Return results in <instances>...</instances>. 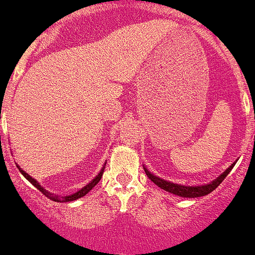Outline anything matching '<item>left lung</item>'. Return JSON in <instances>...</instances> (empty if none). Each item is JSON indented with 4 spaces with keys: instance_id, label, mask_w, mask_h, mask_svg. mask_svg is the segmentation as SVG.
Masks as SVG:
<instances>
[{
    "instance_id": "8db88e82",
    "label": "left lung",
    "mask_w": 255,
    "mask_h": 255,
    "mask_svg": "<svg viewBox=\"0 0 255 255\" xmlns=\"http://www.w3.org/2000/svg\"><path fill=\"white\" fill-rule=\"evenodd\" d=\"M236 161H237V160H236ZM236 161L232 163L229 168H226V171H224L218 178L213 179V181L209 182V183L200 184V186H184V184L173 183V182L166 181V179H162L160 178V177L152 175L145 166H143V167H144V171H145L146 176L150 178V181L154 182L157 187H160V188L163 189V191L172 193V194L178 195V197H182V198H199V197H204V195L213 192L214 189L218 188L220 183H221V182L226 178V176L231 172V170L236 165Z\"/></svg>"
}]
</instances>
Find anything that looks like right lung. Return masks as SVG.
<instances>
[{
	"label": "right lung",
	"mask_w": 255,
	"mask_h": 255,
	"mask_svg": "<svg viewBox=\"0 0 255 255\" xmlns=\"http://www.w3.org/2000/svg\"><path fill=\"white\" fill-rule=\"evenodd\" d=\"M105 165H106V162L104 163V166L101 167L100 172H99L98 175L94 177V178L89 182V183L85 184V186L83 187L82 189H79V191H77L76 193H73V194H69V195H57V194H53V193H51L49 191H46V189H45L44 187H42L41 184H40L35 178H33L31 176H29L28 173H26L25 171L21 170V168L18 165H17V167H18V170H19V172L21 173V175L25 177V178L28 179V181L30 182V183L33 184L34 187H35V188L39 189V191L41 192L42 194H45L47 198H50L51 200H53V202H57V203H68V202H74V200H77V199H79V198L84 197L85 194H88V193L92 191L94 187H95L96 184L99 183V181L101 179V177H103L104 170H105Z\"/></svg>",
	"instance_id": "1"
}]
</instances>
